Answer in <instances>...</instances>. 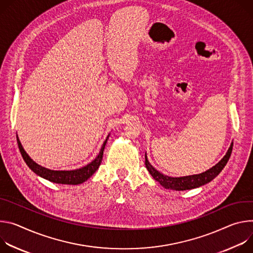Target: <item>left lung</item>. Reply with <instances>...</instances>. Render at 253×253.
I'll return each instance as SVG.
<instances>
[{
	"mask_svg": "<svg viewBox=\"0 0 253 253\" xmlns=\"http://www.w3.org/2000/svg\"><path fill=\"white\" fill-rule=\"evenodd\" d=\"M233 143H231L227 153L224 156L215 166L210 168L209 170L201 173V174H196V175H190V176H184V177H170L162 174L158 170L151 165V163L148 160L147 154L145 155L146 159V168L151 174V176L158 181L164 188L166 189H171L176 191H184V190H190L194 188H198L200 186H203L209 182H211L214 178H216L219 173L223 170V168L226 166L232 152Z\"/></svg>",
	"mask_w": 253,
	"mask_h": 253,
	"instance_id": "8db88e82",
	"label": "left lung"
}]
</instances>
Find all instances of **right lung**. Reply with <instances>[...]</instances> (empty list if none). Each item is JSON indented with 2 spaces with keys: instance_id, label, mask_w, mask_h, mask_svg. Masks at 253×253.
<instances>
[{
  "instance_id": "1",
  "label": "right lung",
  "mask_w": 253,
  "mask_h": 253,
  "mask_svg": "<svg viewBox=\"0 0 253 253\" xmlns=\"http://www.w3.org/2000/svg\"><path fill=\"white\" fill-rule=\"evenodd\" d=\"M108 136H109V134L106 136L103 145L101 146L99 154L92 162H90L86 166L79 168V169L70 170V171H66V170L65 171H55V170L47 169V168H44V167L38 165L36 162H34L30 158L29 155L26 153V151L24 150V148L20 142V139L18 137V134H17V143H18L20 153H21L25 163L36 175H38L50 182L56 183V184L78 185V184L85 182L87 179H89L98 169V167L100 166V163L102 161L103 151H104V147L106 145Z\"/></svg>"
}]
</instances>
